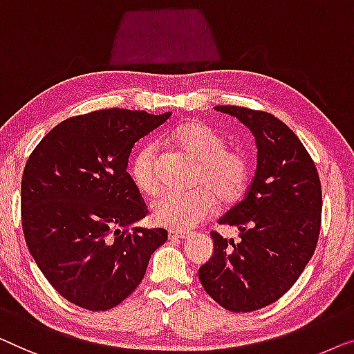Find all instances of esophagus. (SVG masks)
<instances>
[{
	"label": "esophagus",
	"mask_w": 354,
	"mask_h": 354,
	"mask_svg": "<svg viewBox=\"0 0 354 354\" xmlns=\"http://www.w3.org/2000/svg\"><path fill=\"white\" fill-rule=\"evenodd\" d=\"M191 236V232L189 231H170L168 232V237L171 239V241H181V239H186Z\"/></svg>",
	"instance_id": "1"
}]
</instances>
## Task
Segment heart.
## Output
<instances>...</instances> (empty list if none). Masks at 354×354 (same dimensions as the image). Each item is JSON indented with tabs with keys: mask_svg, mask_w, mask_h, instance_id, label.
Instances as JSON below:
<instances>
[{
	"mask_svg": "<svg viewBox=\"0 0 354 354\" xmlns=\"http://www.w3.org/2000/svg\"><path fill=\"white\" fill-rule=\"evenodd\" d=\"M173 141L197 160L192 175L196 187L189 191H167L152 203V218L158 226L189 229L210 215L216 201L226 205L243 192L248 179V163L242 152L226 147V139L203 122H186L171 133ZM129 175L139 192L153 196L160 189L158 153L147 142L134 153Z\"/></svg>",
	"mask_w": 354,
	"mask_h": 354,
	"instance_id": "heart-1",
	"label": "heart"
}]
</instances>
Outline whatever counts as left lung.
<instances>
[{
  "instance_id": "1",
  "label": "left lung",
  "mask_w": 354,
  "mask_h": 354,
  "mask_svg": "<svg viewBox=\"0 0 354 354\" xmlns=\"http://www.w3.org/2000/svg\"><path fill=\"white\" fill-rule=\"evenodd\" d=\"M215 109L250 128L257 171L243 201L218 220L237 227L241 242L213 231L215 252L198 279L223 308L248 313L279 300L311 260L321 229V181L305 146L277 117L237 106Z\"/></svg>"
}]
</instances>
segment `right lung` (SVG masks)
<instances>
[{"instance_id": "1", "label": "right lung", "mask_w": 354, "mask_h": 354, "mask_svg": "<svg viewBox=\"0 0 354 354\" xmlns=\"http://www.w3.org/2000/svg\"><path fill=\"white\" fill-rule=\"evenodd\" d=\"M171 117L106 109L67 118L44 136L24 168L22 229L49 283L73 305L107 311L146 274L165 229L129 226L147 215L127 171L139 139Z\"/></svg>"}]
</instances>
